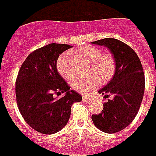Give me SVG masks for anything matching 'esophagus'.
Returning <instances> with one entry per match:
<instances>
[{
    "mask_svg": "<svg viewBox=\"0 0 156 156\" xmlns=\"http://www.w3.org/2000/svg\"><path fill=\"white\" fill-rule=\"evenodd\" d=\"M83 101H86V102H88V101H91V98L87 97V96H83Z\"/></svg>",
    "mask_w": 156,
    "mask_h": 156,
    "instance_id": "obj_1",
    "label": "esophagus"
}]
</instances>
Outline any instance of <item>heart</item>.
Listing matches in <instances>:
<instances>
[{
  "instance_id": "heart-1",
  "label": "heart",
  "mask_w": 156,
  "mask_h": 156,
  "mask_svg": "<svg viewBox=\"0 0 156 156\" xmlns=\"http://www.w3.org/2000/svg\"><path fill=\"white\" fill-rule=\"evenodd\" d=\"M79 56L90 63L88 73L86 78H76L72 82L73 88L82 94H89L98 87L101 82L107 83L113 77L116 71V59L110 53H101V50L93 45H85L77 50ZM56 68L64 79L73 78L72 69L69 63V55L63 53L58 58Z\"/></svg>"
}]
</instances>
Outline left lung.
Here are the masks:
<instances>
[{"instance_id": "obj_1", "label": "left lung", "mask_w": 156, "mask_h": 156, "mask_svg": "<svg viewBox=\"0 0 156 156\" xmlns=\"http://www.w3.org/2000/svg\"><path fill=\"white\" fill-rule=\"evenodd\" d=\"M109 49L116 59L113 78L98 91L107 99L103 109L93 115L94 125L106 133H116L125 129L136 116L145 91V75L136 52L126 44L113 38L92 42Z\"/></svg>"}]
</instances>
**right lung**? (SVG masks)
Instances as JSON below:
<instances>
[{
    "label": "right lung",
    "instance_id": "add662e5",
    "mask_svg": "<svg viewBox=\"0 0 156 156\" xmlns=\"http://www.w3.org/2000/svg\"><path fill=\"white\" fill-rule=\"evenodd\" d=\"M72 46L49 44L35 49L24 61L16 81L17 106L30 127L42 134L59 131L69 122L73 102L82 96L70 87L59 75L56 62L63 51ZM64 92L56 99L54 95Z\"/></svg>",
    "mask_w": 156,
    "mask_h": 156
}]
</instances>
